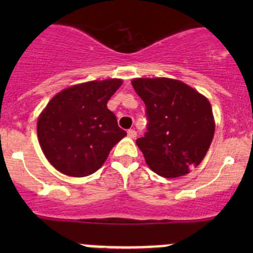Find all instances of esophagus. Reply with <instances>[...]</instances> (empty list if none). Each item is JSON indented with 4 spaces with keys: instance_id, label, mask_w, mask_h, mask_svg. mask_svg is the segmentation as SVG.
Masks as SVG:
<instances>
[{
    "instance_id": "obj_1",
    "label": "esophagus",
    "mask_w": 253,
    "mask_h": 253,
    "mask_svg": "<svg viewBox=\"0 0 253 253\" xmlns=\"http://www.w3.org/2000/svg\"><path fill=\"white\" fill-rule=\"evenodd\" d=\"M127 134H128L129 138H136L137 137V132L134 131V129H128V131H127Z\"/></svg>"
}]
</instances>
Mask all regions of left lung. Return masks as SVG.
I'll return each instance as SVG.
<instances>
[{"instance_id":"obj_1","label":"left lung","mask_w":253,"mask_h":253,"mask_svg":"<svg viewBox=\"0 0 253 253\" xmlns=\"http://www.w3.org/2000/svg\"><path fill=\"white\" fill-rule=\"evenodd\" d=\"M132 85L145 104L144 137L136 141L155 174L178 177L198 167L214 136L208 99L180 81L136 78Z\"/></svg>"}]
</instances>
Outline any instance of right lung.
Masks as SVG:
<instances>
[{"mask_svg":"<svg viewBox=\"0 0 253 253\" xmlns=\"http://www.w3.org/2000/svg\"><path fill=\"white\" fill-rule=\"evenodd\" d=\"M121 79L91 81L56 94L38 120V138L55 169L88 176L100 169L116 143L126 136L106 106Z\"/></svg>","mask_w":253,"mask_h":253,"instance_id":"right-lung-1","label":"right lung"}]
</instances>
